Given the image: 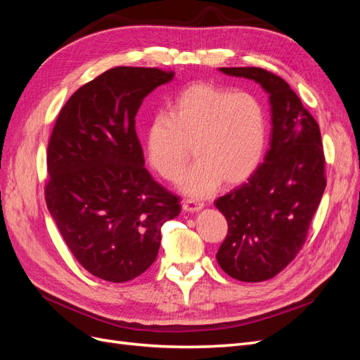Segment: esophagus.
Returning a JSON list of instances; mask_svg holds the SVG:
<instances>
[{"instance_id":"obj_1","label":"esophagus","mask_w":360,"mask_h":360,"mask_svg":"<svg viewBox=\"0 0 360 360\" xmlns=\"http://www.w3.org/2000/svg\"><path fill=\"white\" fill-rule=\"evenodd\" d=\"M202 207H204V204L193 202V201H183V204H181L183 212H186V213H197V212L202 210Z\"/></svg>"}]
</instances>
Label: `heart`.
I'll use <instances>...</instances> for the list:
<instances>
[{"label":"heart","instance_id":"obj_1","mask_svg":"<svg viewBox=\"0 0 360 360\" xmlns=\"http://www.w3.org/2000/svg\"><path fill=\"white\" fill-rule=\"evenodd\" d=\"M266 139V114L252 94L200 82L179 93L168 105V115L150 120L144 153L162 179L176 181L192 147L197 162L184 172L179 188L188 197L205 198L221 181L236 186L252 176Z\"/></svg>","mask_w":360,"mask_h":360}]
</instances>
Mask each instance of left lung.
<instances>
[{"instance_id":"8db88e82","label":"left lung","mask_w":360,"mask_h":360,"mask_svg":"<svg viewBox=\"0 0 360 360\" xmlns=\"http://www.w3.org/2000/svg\"><path fill=\"white\" fill-rule=\"evenodd\" d=\"M269 94L270 148L242 186L214 201L228 222L216 259L243 282L274 278L297 255L326 188L320 127L290 85L259 68H219Z\"/></svg>"}]
</instances>
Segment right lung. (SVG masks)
Masks as SVG:
<instances>
[{
    "instance_id": "1",
    "label": "right lung",
    "mask_w": 360,
    "mask_h": 360,
    "mask_svg": "<svg viewBox=\"0 0 360 360\" xmlns=\"http://www.w3.org/2000/svg\"><path fill=\"white\" fill-rule=\"evenodd\" d=\"M174 79L151 68H114L76 90L48 146V210L91 275L127 282L155 263L160 228L179 198L150 176L135 132L146 97Z\"/></svg>"
}]
</instances>
